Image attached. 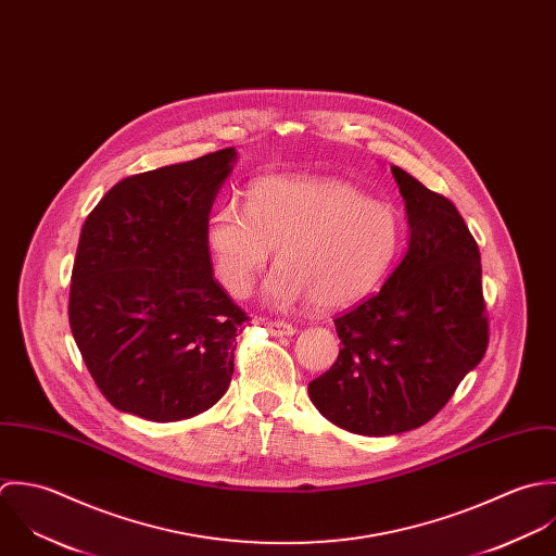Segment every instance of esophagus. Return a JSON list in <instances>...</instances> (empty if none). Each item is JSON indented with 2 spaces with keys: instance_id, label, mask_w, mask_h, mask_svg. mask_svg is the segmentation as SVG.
Wrapping results in <instances>:
<instances>
[{
  "instance_id": "34e87169",
  "label": "esophagus",
  "mask_w": 556,
  "mask_h": 556,
  "mask_svg": "<svg viewBox=\"0 0 556 556\" xmlns=\"http://www.w3.org/2000/svg\"><path fill=\"white\" fill-rule=\"evenodd\" d=\"M266 331L275 337H288V334L296 333V329L290 325V323H283V320H266L264 323Z\"/></svg>"
}]
</instances>
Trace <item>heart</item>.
Listing matches in <instances>:
<instances>
[{
  "mask_svg": "<svg viewBox=\"0 0 556 556\" xmlns=\"http://www.w3.org/2000/svg\"><path fill=\"white\" fill-rule=\"evenodd\" d=\"M404 222L391 202L307 176L251 185L247 206L225 202L208 219L206 244L231 296H247L277 249L266 294L279 307L312 301L333 312L369 296L391 270Z\"/></svg>",
  "mask_w": 556,
  "mask_h": 556,
  "instance_id": "heart-1",
  "label": "heart"
}]
</instances>
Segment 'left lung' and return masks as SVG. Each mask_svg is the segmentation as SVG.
Wrapping results in <instances>:
<instances>
[{"label":"left lung","mask_w":556,"mask_h":556,"mask_svg":"<svg viewBox=\"0 0 556 556\" xmlns=\"http://www.w3.org/2000/svg\"><path fill=\"white\" fill-rule=\"evenodd\" d=\"M391 172L406 202L408 251L378 294L334 318L339 356L309 382L314 406L363 437L402 434L437 417L490 339L468 225L444 195L397 165Z\"/></svg>","instance_id":"8db88e82"}]
</instances>
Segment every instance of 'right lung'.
Listing matches in <instances>:
<instances>
[{
    "label": "right lung",
    "mask_w": 556,
    "mask_h": 556,
    "mask_svg": "<svg viewBox=\"0 0 556 556\" xmlns=\"http://www.w3.org/2000/svg\"><path fill=\"white\" fill-rule=\"evenodd\" d=\"M236 150L135 174L84 223L68 323L113 408L148 421L222 400L249 316L213 277L206 225Z\"/></svg>",
    "instance_id": "add662e5"
}]
</instances>
